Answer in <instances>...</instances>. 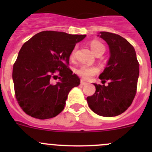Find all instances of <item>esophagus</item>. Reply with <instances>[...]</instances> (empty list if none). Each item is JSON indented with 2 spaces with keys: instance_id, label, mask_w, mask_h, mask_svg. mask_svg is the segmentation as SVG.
I'll return each instance as SVG.
<instances>
[{
  "instance_id": "esophagus-1",
  "label": "esophagus",
  "mask_w": 152,
  "mask_h": 152,
  "mask_svg": "<svg viewBox=\"0 0 152 152\" xmlns=\"http://www.w3.org/2000/svg\"><path fill=\"white\" fill-rule=\"evenodd\" d=\"M87 82H85V81H84V80H82H82H81V85H87Z\"/></svg>"
}]
</instances>
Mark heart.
<instances>
[{
    "instance_id": "b5f03b06",
    "label": "heart",
    "mask_w": 152,
    "mask_h": 152,
    "mask_svg": "<svg viewBox=\"0 0 152 152\" xmlns=\"http://www.w3.org/2000/svg\"><path fill=\"white\" fill-rule=\"evenodd\" d=\"M90 48L93 50V53L95 54L99 52L102 50H104V46L102 42H99L97 40H93L90 42ZM76 48H74L73 50L70 53V59H73L76 55ZM99 70L98 67L95 66H88V65H82V66L79 67V68L76 69V73L78 76L82 77V79H90L92 76H95L99 73Z\"/></svg>"
}]
</instances>
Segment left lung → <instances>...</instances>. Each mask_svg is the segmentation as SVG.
I'll list each match as a JSON object with an SVG mask.
<instances>
[{
  "instance_id": "obj_1",
  "label": "left lung",
  "mask_w": 152,
  "mask_h": 152,
  "mask_svg": "<svg viewBox=\"0 0 152 152\" xmlns=\"http://www.w3.org/2000/svg\"><path fill=\"white\" fill-rule=\"evenodd\" d=\"M110 48L107 66L99 76L102 83L93 84L96 92L87 98L89 107L97 115L114 117L124 113L132 103L137 90L139 63L134 47L121 36L107 31L98 35Z\"/></svg>"
}]
</instances>
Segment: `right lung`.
<instances>
[{
    "mask_svg": "<svg viewBox=\"0 0 152 152\" xmlns=\"http://www.w3.org/2000/svg\"><path fill=\"white\" fill-rule=\"evenodd\" d=\"M85 34L45 31L23 45L12 71L17 101L26 114L38 119L59 115L72 88L80 79L69 69L70 53ZM58 70L59 81H52Z\"/></svg>",
    "mask_w": 152,
    "mask_h": 152,
    "instance_id": "obj_1",
    "label": "right lung"
}]
</instances>
